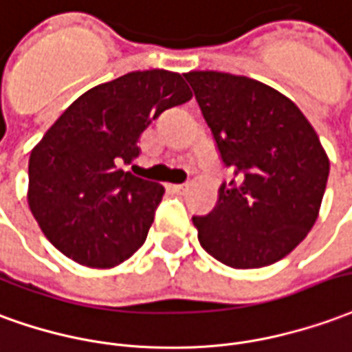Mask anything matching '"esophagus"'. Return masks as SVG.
I'll return each mask as SVG.
<instances>
[{
  "mask_svg": "<svg viewBox=\"0 0 352 352\" xmlns=\"http://www.w3.org/2000/svg\"><path fill=\"white\" fill-rule=\"evenodd\" d=\"M174 193H186L188 191V184H178V186H172Z\"/></svg>",
  "mask_w": 352,
  "mask_h": 352,
  "instance_id": "34e87169",
  "label": "esophagus"
}]
</instances>
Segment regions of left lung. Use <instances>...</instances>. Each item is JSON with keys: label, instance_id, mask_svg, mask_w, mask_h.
I'll use <instances>...</instances> for the list:
<instances>
[{"label": "left lung", "instance_id": "obj_1", "mask_svg": "<svg viewBox=\"0 0 352 352\" xmlns=\"http://www.w3.org/2000/svg\"><path fill=\"white\" fill-rule=\"evenodd\" d=\"M233 178L206 216L199 243L233 269L288 256L315 226L330 161L300 108L273 87L223 72L184 74Z\"/></svg>", "mask_w": 352, "mask_h": 352}]
</instances>
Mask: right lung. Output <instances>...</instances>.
I'll return each instance as SVG.
<instances>
[{
    "mask_svg": "<svg viewBox=\"0 0 352 352\" xmlns=\"http://www.w3.org/2000/svg\"><path fill=\"white\" fill-rule=\"evenodd\" d=\"M191 96L176 72H131L89 89L54 121L28 163V206L54 248L109 269L146 243L164 189L121 164L138 157L151 121Z\"/></svg>",
    "mask_w": 352,
    "mask_h": 352,
    "instance_id": "obj_1",
    "label": "right lung"
}]
</instances>
